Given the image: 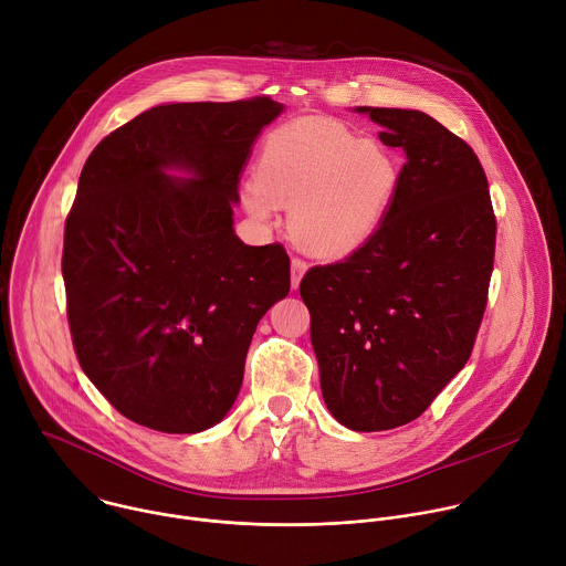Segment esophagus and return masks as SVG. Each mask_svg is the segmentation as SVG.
Returning <instances> with one entry per match:
<instances>
[{
    "mask_svg": "<svg viewBox=\"0 0 566 566\" xmlns=\"http://www.w3.org/2000/svg\"><path fill=\"white\" fill-rule=\"evenodd\" d=\"M304 273H306V262L300 260V258H293L291 260V286L293 289H297V284H300Z\"/></svg>",
    "mask_w": 566,
    "mask_h": 566,
    "instance_id": "34e87169",
    "label": "esophagus"
}]
</instances>
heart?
<instances>
[{"mask_svg":"<svg viewBox=\"0 0 566 566\" xmlns=\"http://www.w3.org/2000/svg\"><path fill=\"white\" fill-rule=\"evenodd\" d=\"M398 184V158L380 140L332 118H300L266 136L244 208L262 223L275 206L291 208L289 230L304 251L343 258L376 232Z\"/></svg>","mask_w":566,"mask_h":566,"instance_id":"b5f03b06","label":"heart"}]
</instances>
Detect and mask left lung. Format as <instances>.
<instances>
[{"label":"left lung","instance_id":"left-lung-1","mask_svg":"<svg viewBox=\"0 0 566 566\" xmlns=\"http://www.w3.org/2000/svg\"><path fill=\"white\" fill-rule=\"evenodd\" d=\"M406 151L396 197L349 258L300 282L319 387L338 423L419 419L463 369L489 302L497 221L472 147L417 109L358 107Z\"/></svg>","mask_w":566,"mask_h":566}]
</instances>
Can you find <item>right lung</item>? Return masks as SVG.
<instances>
[{
    "instance_id": "1",
    "label": "right lung",
    "mask_w": 566,
    "mask_h": 566,
    "mask_svg": "<svg viewBox=\"0 0 566 566\" xmlns=\"http://www.w3.org/2000/svg\"><path fill=\"white\" fill-rule=\"evenodd\" d=\"M282 109L269 96L158 105L105 136L80 175L62 251L71 340L138 426L219 423L258 322L291 289L284 247H247L232 228L239 172Z\"/></svg>"
}]
</instances>
